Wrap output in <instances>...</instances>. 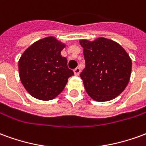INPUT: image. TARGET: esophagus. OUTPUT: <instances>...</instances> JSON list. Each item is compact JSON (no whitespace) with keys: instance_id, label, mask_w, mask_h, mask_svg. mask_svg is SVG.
<instances>
[{"instance_id":"34e87169","label":"esophagus","mask_w":146,"mask_h":146,"mask_svg":"<svg viewBox=\"0 0 146 146\" xmlns=\"http://www.w3.org/2000/svg\"><path fill=\"white\" fill-rule=\"evenodd\" d=\"M73 72H74V74H75L76 76H78L80 74V69L79 67H76V69H74Z\"/></svg>"}]
</instances>
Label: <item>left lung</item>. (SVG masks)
Segmentation results:
<instances>
[{
    "instance_id": "left-lung-1",
    "label": "left lung",
    "mask_w": 146,
    "mask_h": 146,
    "mask_svg": "<svg viewBox=\"0 0 146 146\" xmlns=\"http://www.w3.org/2000/svg\"><path fill=\"white\" fill-rule=\"evenodd\" d=\"M85 68L80 74L87 93L94 100L107 102L120 95L130 80L131 58L116 42L99 37L80 40Z\"/></svg>"
}]
</instances>
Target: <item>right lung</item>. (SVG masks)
<instances>
[{
    "label": "right lung",
    "instance_id": "1",
    "mask_svg": "<svg viewBox=\"0 0 146 146\" xmlns=\"http://www.w3.org/2000/svg\"><path fill=\"white\" fill-rule=\"evenodd\" d=\"M66 45L48 36L34 42L22 54L19 72L22 84L34 98L48 101L62 92L68 78L74 75L61 55Z\"/></svg>",
    "mask_w": 146,
    "mask_h": 146
}]
</instances>
